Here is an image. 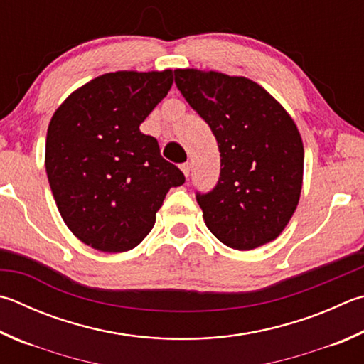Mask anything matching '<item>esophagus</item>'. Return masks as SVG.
<instances>
[{
  "label": "esophagus",
  "mask_w": 364,
  "mask_h": 364,
  "mask_svg": "<svg viewBox=\"0 0 364 364\" xmlns=\"http://www.w3.org/2000/svg\"><path fill=\"white\" fill-rule=\"evenodd\" d=\"M181 171L184 173V176H189V173H191V164H189V162L183 164V165H181Z\"/></svg>",
  "instance_id": "1"
}]
</instances>
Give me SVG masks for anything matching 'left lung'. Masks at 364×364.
Instances as JSON below:
<instances>
[{
    "mask_svg": "<svg viewBox=\"0 0 364 364\" xmlns=\"http://www.w3.org/2000/svg\"><path fill=\"white\" fill-rule=\"evenodd\" d=\"M175 82L220 148V180L197 194L210 232L242 251L275 240L302 189L304 146L293 117L248 77L186 68L175 70Z\"/></svg>",
    "mask_w": 364,
    "mask_h": 364,
    "instance_id": "1",
    "label": "left lung"
}]
</instances>
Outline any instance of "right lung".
Masks as SVG:
<instances>
[{
    "label": "right lung",
    "mask_w": 364,
    "mask_h": 364,
    "mask_svg": "<svg viewBox=\"0 0 364 364\" xmlns=\"http://www.w3.org/2000/svg\"><path fill=\"white\" fill-rule=\"evenodd\" d=\"M173 71H114L81 85L52 116L46 173L65 224L85 245H140L184 175L140 124L168 94Z\"/></svg>",
    "instance_id": "add662e5"
}]
</instances>
